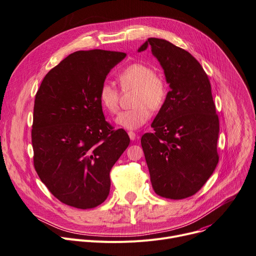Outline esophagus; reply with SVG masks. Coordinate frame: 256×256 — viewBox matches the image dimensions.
<instances>
[{"instance_id": "esophagus-1", "label": "esophagus", "mask_w": 256, "mask_h": 256, "mask_svg": "<svg viewBox=\"0 0 256 256\" xmlns=\"http://www.w3.org/2000/svg\"><path fill=\"white\" fill-rule=\"evenodd\" d=\"M128 135H129V137H130V140H136V137H137L136 133H135V132H133V131H129V132H128Z\"/></svg>"}]
</instances>
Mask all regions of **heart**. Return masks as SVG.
Masks as SVG:
<instances>
[{
    "instance_id": "heart-1",
    "label": "heart",
    "mask_w": 256,
    "mask_h": 256,
    "mask_svg": "<svg viewBox=\"0 0 256 256\" xmlns=\"http://www.w3.org/2000/svg\"><path fill=\"white\" fill-rule=\"evenodd\" d=\"M116 78L123 91L134 90V106L121 112L116 122L125 129H138L150 120V110L156 112L163 108L168 96V85L161 74L140 62L126 66L118 72ZM120 96L119 89L110 82H104L98 90L100 104L110 114H116L119 110Z\"/></svg>"
}]
</instances>
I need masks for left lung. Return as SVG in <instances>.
Returning <instances> with one entry per match:
<instances>
[{
    "label": "left lung",
    "mask_w": 256,
    "mask_h": 256,
    "mask_svg": "<svg viewBox=\"0 0 256 256\" xmlns=\"http://www.w3.org/2000/svg\"><path fill=\"white\" fill-rule=\"evenodd\" d=\"M146 48L160 62L170 90L142 146L154 192L180 200L200 190L218 163V116L208 76L190 53L156 38L138 51Z\"/></svg>",
    "instance_id": "8db88e82"
}]
</instances>
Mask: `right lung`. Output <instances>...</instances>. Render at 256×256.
<instances>
[{
  "label": "right lung",
  "instance_id": "obj_1",
  "mask_svg": "<svg viewBox=\"0 0 256 256\" xmlns=\"http://www.w3.org/2000/svg\"><path fill=\"white\" fill-rule=\"evenodd\" d=\"M124 52L76 51L49 70L34 106V166L62 203L90 209L110 194V172L129 146L106 121L98 90Z\"/></svg>",
  "mask_w": 256,
  "mask_h": 256
}]
</instances>
